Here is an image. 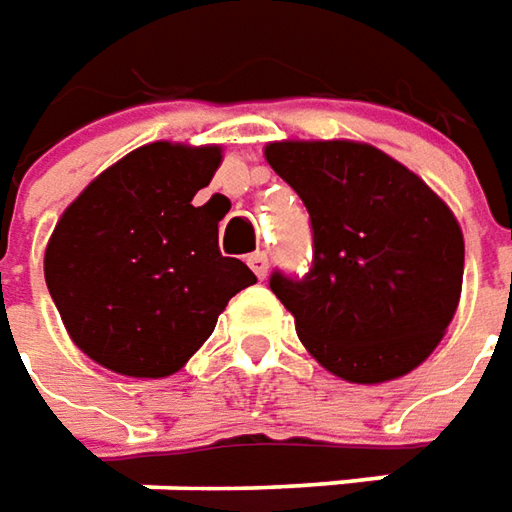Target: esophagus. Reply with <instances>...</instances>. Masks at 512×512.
Segmentation results:
<instances>
[{
  "label": "esophagus",
  "instance_id": "obj_1",
  "mask_svg": "<svg viewBox=\"0 0 512 512\" xmlns=\"http://www.w3.org/2000/svg\"><path fill=\"white\" fill-rule=\"evenodd\" d=\"M246 263H249V269L263 280L266 277V272H269V255L266 252H255V255L246 257Z\"/></svg>",
  "mask_w": 512,
  "mask_h": 512
}]
</instances>
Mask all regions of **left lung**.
<instances>
[{
	"mask_svg": "<svg viewBox=\"0 0 512 512\" xmlns=\"http://www.w3.org/2000/svg\"><path fill=\"white\" fill-rule=\"evenodd\" d=\"M266 161L309 209V272L269 277L297 337L348 382L408 374L459 306L465 240L453 212L368 144L277 141Z\"/></svg>",
	"mask_w": 512,
	"mask_h": 512,
	"instance_id": "8db88e82",
	"label": "left lung"
}]
</instances>
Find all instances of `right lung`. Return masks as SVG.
<instances>
[{
  "label": "right lung",
  "mask_w": 512,
  "mask_h": 512,
  "mask_svg": "<svg viewBox=\"0 0 512 512\" xmlns=\"http://www.w3.org/2000/svg\"><path fill=\"white\" fill-rule=\"evenodd\" d=\"M221 147L155 141L104 169L67 206L45 252L47 291L73 343L127 377H169L240 289L257 283L223 257L218 215L192 206Z\"/></svg>",
  "instance_id": "obj_1"
}]
</instances>
